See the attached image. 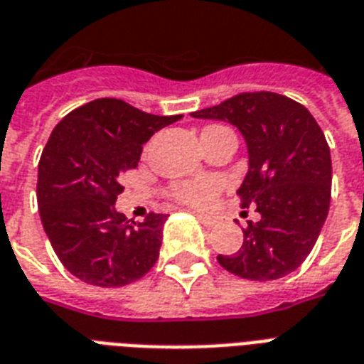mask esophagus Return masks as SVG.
<instances>
[{"mask_svg":"<svg viewBox=\"0 0 364 364\" xmlns=\"http://www.w3.org/2000/svg\"><path fill=\"white\" fill-rule=\"evenodd\" d=\"M196 217H198L200 221L204 223L205 227H215L217 223H219V219L213 215H202V213H196Z\"/></svg>","mask_w":364,"mask_h":364,"instance_id":"1","label":"esophagus"}]
</instances>
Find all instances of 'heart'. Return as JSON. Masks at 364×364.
Wrapping results in <instances>:
<instances>
[{"label":"heart","mask_w":364,"mask_h":364,"mask_svg":"<svg viewBox=\"0 0 364 364\" xmlns=\"http://www.w3.org/2000/svg\"><path fill=\"white\" fill-rule=\"evenodd\" d=\"M219 191H221V183L215 177H196V179L176 183L171 187V196L181 204L204 210L215 202Z\"/></svg>","instance_id":"b5f03b06"}]
</instances>
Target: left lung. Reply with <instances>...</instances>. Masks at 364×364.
Listing matches in <instances>:
<instances>
[{
    "instance_id": "1",
    "label": "left lung",
    "mask_w": 364,
    "mask_h": 364,
    "mask_svg": "<svg viewBox=\"0 0 364 364\" xmlns=\"http://www.w3.org/2000/svg\"><path fill=\"white\" fill-rule=\"evenodd\" d=\"M191 115L228 121L247 143L240 205H257L260 221H247L242 247L217 255L219 264L255 282L296 270L316 245L331 204V149L316 119L299 102L264 90L236 94Z\"/></svg>"
}]
</instances>
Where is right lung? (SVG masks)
Masks as SVG:
<instances>
[{
  "mask_svg": "<svg viewBox=\"0 0 364 364\" xmlns=\"http://www.w3.org/2000/svg\"><path fill=\"white\" fill-rule=\"evenodd\" d=\"M181 117L100 98L68 113L53 130L39 160V215L60 262L81 282L122 287L154 266L168 215L128 221L115 210L124 191L119 179L136 168L143 143Z\"/></svg>",
  "mask_w": 364,
  "mask_h": 364,
  "instance_id": "1",
  "label": "right lung"
}]
</instances>
